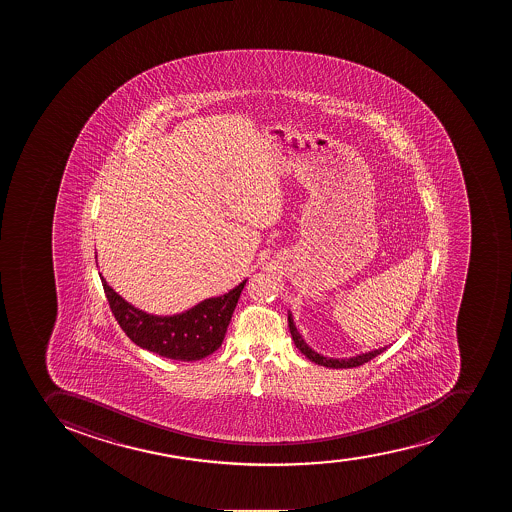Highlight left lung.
Here are the masks:
<instances>
[{
  "label": "left lung",
  "mask_w": 512,
  "mask_h": 512,
  "mask_svg": "<svg viewBox=\"0 0 512 512\" xmlns=\"http://www.w3.org/2000/svg\"><path fill=\"white\" fill-rule=\"evenodd\" d=\"M289 329L290 334H292V339H294L295 345H297V349L302 352V354L307 357V359L312 360L314 364L324 365V367H329V369H350V367H357V365L365 364V362H369V360L374 359L377 355L382 354L387 347H380V349L370 350V352H365V354L354 355V357H344V359H335V357H327V355L319 354V352H315L312 347H310L307 342H305L304 337L300 335L299 330L295 327L294 317H292V312L289 310Z\"/></svg>",
  "instance_id": "obj_1"
}]
</instances>
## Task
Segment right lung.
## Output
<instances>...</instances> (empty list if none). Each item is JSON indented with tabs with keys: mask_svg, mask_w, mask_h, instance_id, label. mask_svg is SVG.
Instances as JSON below:
<instances>
[{
	"mask_svg": "<svg viewBox=\"0 0 512 512\" xmlns=\"http://www.w3.org/2000/svg\"><path fill=\"white\" fill-rule=\"evenodd\" d=\"M102 279L108 304L123 332L132 342L167 359L192 362L205 359L222 345L247 279L227 294L210 297L192 309L173 315L147 314L118 295Z\"/></svg>",
	"mask_w": 512,
	"mask_h": 512,
	"instance_id": "right-lung-1",
	"label": "right lung"
}]
</instances>
